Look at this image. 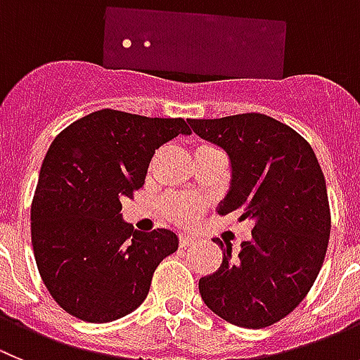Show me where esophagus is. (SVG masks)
<instances>
[{"label": "esophagus", "instance_id": "obj_1", "mask_svg": "<svg viewBox=\"0 0 360 360\" xmlns=\"http://www.w3.org/2000/svg\"><path fill=\"white\" fill-rule=\"evenodd\" d=\"M195 242V236L190 235V233H179V245L181 248H186V245H192Z\"/></svg>", "mask_w": 360, "mask_h": 360}]
</instances>
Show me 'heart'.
Here are the masks:
<instances>
[{"instance_id": "obj_1", "label": "heart", "mask_w": 360, "mask_h": 360, "mask_svg": "<svg viewBox=\"0 0 360 360\" xmlns=\"http://www.w3.org/2000/svg\"><path fill=\"white\" fill-rule=\"evenodd\" d=\"M200 147H208V145H200ZM165 208L168 217L177 224H192L202 210V202L193 195L172 193L165 200Z\"/></svg>"}]
</instances>
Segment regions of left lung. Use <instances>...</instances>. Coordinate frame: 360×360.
I'll return each instance as SVG.
<instances>
[{
    "instance_id": "left-lung-1",
    "label": "left lung",
    "mask_w": 360,
    "mask_h": 360,
    "mask_svg": "<svg viewBox=\"0 0 360 360\" xmlns=\"http://www.w3.org/2000/svg\"><path fill=\"white\" fill-rule=\"evenodd\" d=\"M188 124L231 161V186L217 212L252 222L238 255L229 242L213 240L222 264L199 280L200 297L231 325H274L303 301L325 262L332 224L321 167L305 138L267 115Z\"/></svg>"
}]
</instances>
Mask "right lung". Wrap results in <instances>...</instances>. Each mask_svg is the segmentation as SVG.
Wrapping results in <instances>:
<instances>
[{
    "label": "right lung",
    "mask_w": 360,
    "mask_h": 360,
    "mask_svg": "<svg viewBox=\"0 0 360 360\" xmlns=\"http://www.w3.org/2000/svg\"><path fill=\"white\" fill-rule=\"evenodd\" d=\"M177 134H190L183 118L102 109L48 148L32 200V245L48 292L71 316L109 323L134 312L158 265L177 251L174 231H134L120 213L143 186L156 148Z\"/></svg>",
    "instance_id": "add662e5"
}]
</instances>
